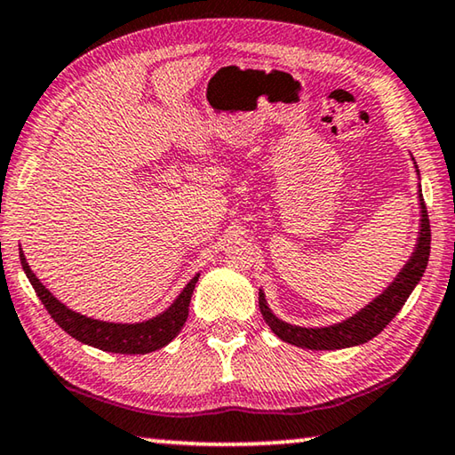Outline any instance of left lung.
Wrapping results in <instances>:
<instances>
[{"label": "left lung", "instance_id": "left-lung-1", "mask_svg": "<svg viewBox=\"0 0 455 455\" xmlns=\"http://www.w3.org/2000/svg\"><path fill=\"white\" fill-rule=\"evenodd\" d=\"M412 164L420 180L419 166L417 162H414V157H412ZM419 207H420L419 238H417V243H414L412 254L408 256L404 267L400 268V273L396 276H394L390 285H387L378 298H373L370 304L361 307L359 312L348 315V318L334 322V324L315 326V328L289 324V322L281 320L279 315L268 307L265 291L259 289L260 314L267 324L271 326V331L276 334V337L289 342V345L312 348V351H337V348L363 345V342L378 337V334L390 324L394 315L400 312V307L404 306V301L408 299V295L412 293V289L419 285L420 276H423L427 268V262H429L431 228H429V215H427L420 184H419Z\"/></svg>", "mask_w": 455, "mask_h": 455}]
</instances>
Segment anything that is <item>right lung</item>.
I'll return each instance as SVG.
<instances>
[{
	"mask_svg": "<svg viewBox=\"0 0 455 455\" xmlns=\"http://www.w3.org/2000/svg\"><path fill=\"white\" fill-rule=\"evenodd\" d=\"M20 262H22L24 273L28 276L30 285L35 287L38 299H41L43 306L47 307L51 318L55 320L69 337L84 342V345L100 348V351L118 355H146L166 347L168 342H172L188 318L190 298H193L195 285L201 275L196 273L193 279L187 283V287L179 293V298L164 309V312L149 320L131 322V324H127V322H107L88 318V315H84L80 312H74V309L61 304V301L43 285L41 279L30 271L22 248H20Z\"/></svg>",
	"mask_w": 455,
	"mask_h": 455,
	"instance_id": "add662e5",
	"label": "right lung"
}]
</instances>
